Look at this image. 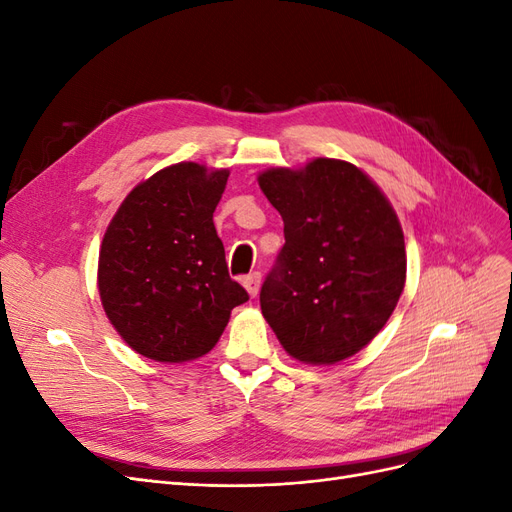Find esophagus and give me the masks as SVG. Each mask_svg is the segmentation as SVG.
<instances>
[{"mask_svg": "<svg viewBox=\"0 0 512 512\" xmlns=\"http://www.w3.org/2000/svg\"><path fill=\"white\" fill-rule=\"evenodd\" d=\"M260 282H262V275L258 271L243 277V286H245L247 292H250V297H256L258 290H260Z\"/></svg>", "mask_w": 512, "mask_h": 512, "instance_id": "34e87169", "label": "esophagus"}]
</instances>
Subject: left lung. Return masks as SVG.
Instances as JSON below:
<instances>
[{"mask_svg":"<svg viewBox=\"0 0 512 512\" xmlns=\"http://www.w3.org/2000/svg\"><path fill=\"white\" fill-rule=\"evenodd\" d=\"M258 183L286 239L260 288L262 316L294 359L344 361L380 333L404 290L397 215L378 185L342 160L271 168Z\"/></svg>","mask_w":512,"mask_h":512,"instance_id":"1","label":"left lung"}]
</instances>
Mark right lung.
<instances>
[{"label":"right lung","instance_id":"add662e5","mask_svg":"<svg viewBox=\"0 0 512 512\" xmlns=\"http://www.w3.org/2000/svg\"><path fill=\"white\" fill-rule=\"evenodd\" d=\"M228 170L168 166L123 200L100 250L104 312L138 354L183 363L207 354L232 307L250 299L230 280L213 211Z\"/></svg>","mask_w":512,"mask_h":512}]
</instances>
